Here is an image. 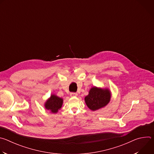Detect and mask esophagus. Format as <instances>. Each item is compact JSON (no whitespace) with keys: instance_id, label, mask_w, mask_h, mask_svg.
Listing matches in <instances>:
<instances>
[{"instance_id":"obj_1","label":"esophagus","mask_w":154,"mask_h":154,"mask_svg":"<svg viewBox=\"0 0 154 154\" xmlns=\"http://www.w3.org/2000/svg\"><path fill=\"white\" fill-rule=\"evenodd\" d=\"M78 96V94L77 93H70V96L71 97H76Z\"/></svg>"}]
</instances>
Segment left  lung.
Returning <instances> with one entry per match:
<instances>
[{
    "mask_svg": "<svg viewBox=\"0 0 154 154\" xmlns=\"http://www.w3.org/2000/svg\"><path fill=\"white\" fill-rule=\"evenodd\" d=\"M111 96L109 89L93 86L85 97V102L91 110L96 111L105 106L110 101Z\"/></svg>",
    "mask_w": 154,
    "mask_h": 154,
    "instance_id": "1",
    "label": "left lung"
}]
</instances>
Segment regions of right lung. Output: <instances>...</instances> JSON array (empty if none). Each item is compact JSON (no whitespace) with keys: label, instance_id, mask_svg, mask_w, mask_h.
<instances>
[{"label":"right lung","instance_id":"right-lung-1","mask_svg":"<svg viewBox=\"0 0 154 154\" xmlns=\"http://www.w3.org/2000/svg\"><path fill=\"white\" fill-rule=\"evenodd\" d=\"M63 103V99L58 97L57 95L52 94L51 97L46 101L45 107L52 113H57L61 108Z\"/></svg>","mask_w":154,"mask_h":154}]
</instances>
